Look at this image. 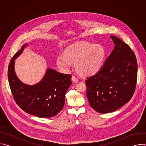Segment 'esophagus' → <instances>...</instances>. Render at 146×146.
<instances>
[{
  "mask_svg": "<svg viewBox=\"0 0 146 146\" xmlns=\"http://www.w3.org/2000/svg\"><path fill=\"white\" fill-rule=\"evenodd\" d=\"M72 81H73V82H74V83H76V82H77L78 81V78H77L75 76H72Z\"/></svg>",
  "mask_w": 146,
  "mask_h": 146,
  "instance_id": "esophagus-1",
  "label": "esophagus"
}]
</instances>
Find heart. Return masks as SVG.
<instances>
[{
    "instance_id": "obj_1",
    "label": "heart",
    "mask_w": 146,
    "mask_h": 146,
    "mask_svg": "<svg viewBox=\"0 0 146 146\" xmlns=\"http://www.w3.org/2000/svg\"><path fill=\"white\" fill-rule=\"evenodd\" d=\"M105 56V51L102 46L81 44L69 48L65 54H59L56 58V65L61 71L66 72L73 64H76L80 74L90 76L100 70Z\"/></svg>"
}]
</instances>
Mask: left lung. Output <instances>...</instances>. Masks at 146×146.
Returning a JSON list of instances; mask_svg holds the SVG:
<instances>
[{
	"label": "left lung",
	"mask_w": 146,
	"mask_h": 146,
	"mask_svg": "<svg viewBox=\"0 0 146 146\" xmlns=\"http://www.w3.org/2000/svg\"><path fill=\"white\" fill-rule=\"evenodd\" d=\"M114 48L100 70L87 77V96L97 112H113L132 98L136 85V58L129 46L117 37L110 36Z\"/></svg>",
	"instance_id": "obj_1"
}]
</instances>
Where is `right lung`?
<instances>
[{
	"mask_svg": "<svg viewBox=\"0 0 146 146\" xmlns=\"http://www.w3.org/2000/svg\"><path fill=\"white\" fill-rule=\"evenodd\" d=\"M23 45L12 58L8 68V79L13 98L18 106L28 114L40 118L56 115L63 109L65 94L72 84V76L48 68L44 76L37 84H24L17 77L14 69L15 59L23 52Z\"/></svg>",
	"mask_w": 146,
	"mask_h": 146,
	"instance_id": "obj_1",
	"label": "right lung"
}]
</instances>
